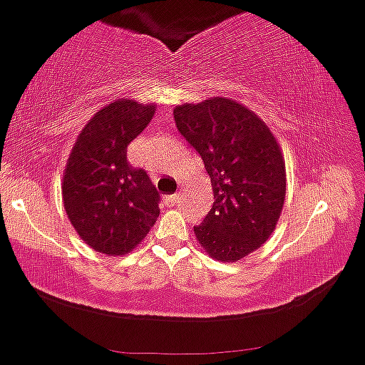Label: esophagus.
<instances>
[{
    "instance_id": "1",
    "label": "esophagus",
    "mask_w": 365,
    "mask_h": 365,
    "mask_svg": "<svg viewBox=\"0 0 365 365\" xmlns=\"http://www.w3.org/2000/svg\"><path fill=\"white\" fill-rule=\"evenodd\" d=\"M179 200H181V193H174V195H168L165 197V202L168 205H175V203H179Z\"/></svg>"
}]
</instances>
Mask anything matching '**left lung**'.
Wrapping results in <instances>:
<instances>
[{"label": "left lung", "mask_w": 365, "mask_h": 365, "mask_svg": "<svg viewBox=\"0 0 365 365\" xmlns=\"http://www.w3.org/2000/svg\"><path fill=\"white\" fill-rule=\"evenodd\" d=\"M174 120L212 182V209L193 230L198 244L214 259L240 261L272 237L284 209L280 144L256 113L228 97L175 106Z\"/></svg>", "instance_id": "left-lung-1"}]
</instances>
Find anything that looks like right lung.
<instances>
[{
    "label": "right lung",
    "instance_id": "1",
    "mask_svg": "<svg viewBox=\"0 0 365 365\" xmlns=\"http://www.w3.org/2000/svg\"><path fill=\"white\" fill-rule=\"evenodd\" d=\"M155 116V104L118 99L96 113L76 137L62 178L68 219L85 244L125 256L150 233L160 195L143 168L127 162V146Z\"/></svg>",
    "mask_w": 365,
    "mask_h": 365
}]
</instances>
